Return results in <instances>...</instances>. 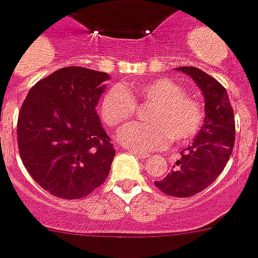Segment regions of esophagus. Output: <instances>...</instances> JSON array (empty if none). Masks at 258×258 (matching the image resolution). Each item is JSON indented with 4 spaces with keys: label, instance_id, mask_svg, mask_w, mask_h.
<instances>
[{
    "label": "esophagus",
    "instance_id": "1",
    "mask_svg": "<svg viewBox=\"0 0 258 258\" xmlns=\"http://www.w3.org/2000/svg\"><path fill=\"white\" fill-rule=\"evenodd\" d=\"M131 152H133L134 155H136V156H139L140 159L150 158V154H147V152H142V151H136V150H131Z\"/></svg>",
    "mask_w": 258,
    "mask_h": 258
}]
</instances>
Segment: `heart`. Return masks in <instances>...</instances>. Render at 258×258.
Listing matches in <instances>:
<instances>
[{"mask_svg": "<svg viewBox=\"0 0 258 258\" xmlns=\"http://www.w3.org/2000/svg\"><path fill=\"white\" fill-rule=\"evenodd\" d=\"M136 103L151 104L146 120L123 127L118 140L123 146L139 151H154L173 144L188 143L198 135L204 122V107L196 98L184 94L183 87L167 78L140 82L138 85L112 87L104 94L100 111L107 124L128 122Z\"/></svg>", "mask_w": 258, "mask_h": 258, "instance_id": "obj_1", "label": "heart"}]
</instances>
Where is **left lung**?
Wrapping results in <instances>:
<instances>
[{
	"label": "left lung",
	"instance_id": "1",
	"mask_svg": "<svg viewBox=\"0 0 258 258\" xmlns=\"http://www.w3.org/2000/svg\"><path fill=\"white\" fill-rule=\"evenodd\" d=\"M192 78L204 96L205 118L192 144L180 152L173 169L155 185L165 195L189 198L211 185L223 172L234 144V116L227 90L198 68H176Z\"/></svg>",
	"mask_w": 258,
	"mask_h": 258
}]
</instances>
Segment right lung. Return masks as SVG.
Masks as SVG:
<instances>
[{
    "instance_id": "1",
    "label": "right lung",
    "mask_w": 258,
    "mask_h": 258,
    "mask_svg": "<svg viewBox=\"0 0 258 258\" xmlns=\"http://www.w3.org/2000/svg\"><path fill=\"white\" fill-rule=\"evenodd\" d=\"M110 75L69 66L37 82L17 124L21 159L30 176L60 199H81L108 176L115 150L96 106Z\"/></svg>"
}]
</instances>
